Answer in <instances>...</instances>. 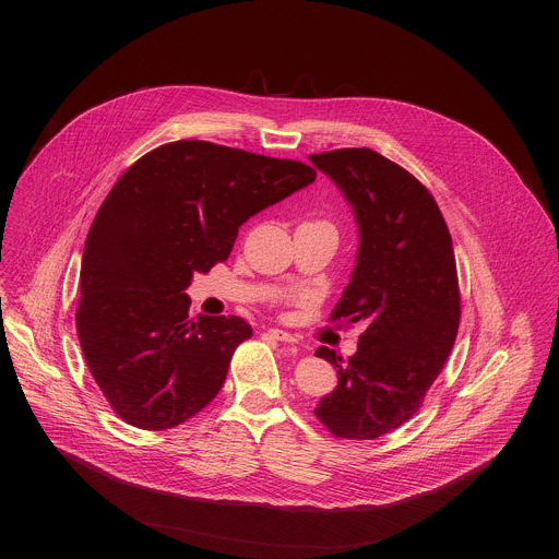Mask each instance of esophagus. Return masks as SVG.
I'll return each instance as SVG.
<instances>
[{"instance_id": "obj_1", "label": "esophagus", "mask_w": 559, "mask_h": 559, "mask_svg": "<svg viewBox=\"0 0 559 559\" xmlns=\"http://www.w3.org/2000/svg\"><path fill=\"white\" fill-rule=\"evenodd\" d=\"M267 334H270L274 341H281V343H296V338H294L289 332H285V330H278V328H272V330H267Z\"/></svg>"}]
</instances>
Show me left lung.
Segmentation results:
<instances>
[{"label":"left lung","instance_id":"left-lung-1","mask_svg":"<svg viewBox=\"0 0 559 559\" xmlns=\"http://www.w3.org/2000/svg\"><path fill=\"white\" fill-rule=\"evenodd\" d=\"M354 205L358 261L330 321H362L358 352L321 347L338 386L313 409L336 438L376 440L416 416L460 328L451 234L431 192L369 147L309 154Z\"/></svg>","mask_w":559,"mask_h":559}]
</instances>
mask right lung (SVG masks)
<instances>
[{"instance_id":"add662e5","label":"right lung","mask_w":559,"mask_h":559,"mask_svg":"<svg viewBox=\"0 0 559 559\" xmlns=\"http://www.w3.org/2000/svg\"><path fill=\"white\" fill-rule=\"evenodd\" d=\"M313 179L292 158L183 139L150 150L112 186L86 238L74 321L123 423L164 431L214 401L252 328L238 316L190 318L186 289L227 261L250 216Z\"/></svg>"}]
</instances>
